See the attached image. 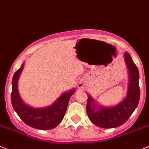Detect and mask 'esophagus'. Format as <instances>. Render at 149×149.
Returning a JSON list of instances; mask_svg holds the SVG:
<instances>
[{
	"mask_svg": "<svg viewBox=\"0 0 149 149\" xmlns=\"http://www.w3.org/2000/svg\"><path fill=\"white\" fill-rule=\"evenodd\" d=\"M84 81H79V84H78V87H79V88H82V87L84 86Z\"/></svg>",
	"mask_w": 149,
	"mask_h": 149,
	"instance_id": "1",
	"label": "esophagus"
}]
</instances>
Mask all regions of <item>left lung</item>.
<instances>
[{"mask_svg": "<svg viewBox=\"0 0 149 149\" xmlns=\"http://www.w3.org/2000/svg\"><path fill=\"white\" fill-rule=\"evenodd\" d=\"M124 58L129 75L128 93L125 99L116 106L106 108L94 104L93 99L88 96L87 102L88 116L93 124L101 128H116L124 124L136 109L140 101V91L137 67L128 53H125ZM97 107L98 109H96Z\"/></svg>", "mask_w": 149, "mask_h": 149, "instance_id": "8db88e82", "label": "left lung"}]
</instances>
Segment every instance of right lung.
Returning <instances> with one entry per match:
<instances>
[{
	"instance_id": "obj_1",
	"label": "right lung",
	"mask_w": 149,
	"mask_h": 149,
	"mask_svg": "<svg viewBox=\"0 0 149 149\" xmlns=\"http://www.w3.org/2000/svg\"><path fill=\"white\" fill-rule=\"evenodd\" d=\"M24 64L15 73L13 78L12 104L15 111L23 122L32 128L41 130H49L56 128L63 120L66 113L70 98L74 93V89L63 93L50 106L44 108H33L26 105L18 93V81Z\"/></svg>"
}]
</instances>
